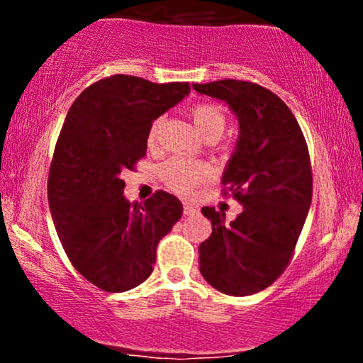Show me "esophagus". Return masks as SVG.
Instances as JSON below:
<instances>
[{"instance_id": "34e87169", "label": "esophagus", "mask_w": 363, "mask_h": 363, "mask_svg": "<svg viewBox=\"0 0 363 363\" xmlns=\"http://www.w3.org/2000/svg\"><path fill=\"white\" fill-rule=\"evenodd\" d=\"M196 206L189 205V203H184V215H194L196 213Z\"/></svg>"}]
</instances>
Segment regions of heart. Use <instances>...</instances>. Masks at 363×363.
Wrapping results in <instances>:
<instances>
[{"label":"heart","mask_w":363,"mask_h":363,"mask_svg":"<svg viewBox=\"0 0 363 363\" xmlns=\"http://www.w3.org/2000/svg\"><path fill=\"white\" fill-rule=\"evenodd\" d=\"M191 118L196 129L205 136L206 140L213 141L218 138L220 135L227 128V114L220 106L211 102H201L196 104L191 111ZM162 118L155 119L152 126L148 129L147 143L148 147H155L160 138L162 131ZM162 177L167 182L170 189H174L179 194H189L194 187L205 184L213 177V169L203 162H186L174 158V160L167 162L162 169Z\"/></svg>","instance_id":"heart-1"}]
</instances>
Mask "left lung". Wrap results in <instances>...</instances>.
<instances>
[{
    "label": "left lung",
    "instance_id": "1",
    "mask_svg": "<svg viewBox=\"0 0 363 363\" xmlns=\"http://www.w3.org/2000/svg\"><path fill=\"white\" fill-rule=\"evenodd\" d=\"M193 89L225 101L239 119L240 136L223 172L222 194L244 206L228 225L213 206L203 208L213 232L199 245V272L222 294H257L294 257L312 201L309 148L289 106L264 86L218 80Z\"/></svg>",
    "mask_w": 363,
    "mask_h": 363
}]
</instances>
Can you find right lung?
Returning a JSON list of instances; mask_svg holds the SVG:
<instances>
[{
    "label": "right lung",
    "instance_id": "add662e5",
    "mask_svg": "<svg viewBox=\"0 0 363 363\" xmlns=\"http://www.w3.org/2000/svg\"><path fill=\"white\" fill-rule=\"evenodd\" d=\"M187 82L152 83L112 74L78 95L49 167V208L66 256L85 280L119 294L153 272L157 245L182 216L167 191L124 198L123 174L147 155L148 129L189 94Z\"/></svg>",
    "mask_w": 363,
    "mask_h": 363
}]
</instances>
